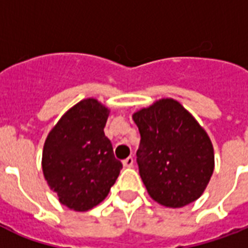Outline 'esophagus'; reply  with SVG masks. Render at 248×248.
Instances as JSON below:
<instances>
[{"label":"esophagus","mask_w":248,"mask_h":248,"mask_svg":"<svg viewBox=\"0 0 248 248\" xmlns=\"http://www.w3.org/2000/svg\"><path fill=\"white\" fill-rule=\"evenodd\" d=\"M124 167H132L134 166V158L132 157H127L126 159H124Z\"/></svg>","instance_id":"1"}]
</instances>
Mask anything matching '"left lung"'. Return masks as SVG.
I'll return each instance as SVG.
<instances>
[{
	"label": "left lung",
	"mask_w": 248,
	"mask_h": 248,
	"mask_svg": "<svg viewBox=\"0 0 248 248\" xmlns=\"http://www.w3.org/2000/svg\"><path fill=\"white\" fill-rule=\"evenodd\" d=\"M132 120L139 127L136 161L148 194L170 208L198 200L215 167L214 147L204 128L171 97L140 109Z\"/></svg>",
	"instance_id": "1"
}]
</instances>
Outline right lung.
Masks as SVG:
<instances>
[{"label":"right lung","instance_id":"1","mask_svg":"<svg viewBox=\"0 0 248 248\" xmlns=\"http://www.w3.org/2000/svg\"><path fill=\"white\" fill-rule=\"evenodd\" d=\"M109 112L96 99H83L64 113L45 141V179L60 203L75 211L103 202L122 169L104 134Z\"/></svg>","mask_w":248,"mask_h":248}]
</instances>
